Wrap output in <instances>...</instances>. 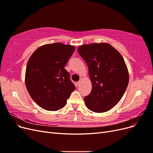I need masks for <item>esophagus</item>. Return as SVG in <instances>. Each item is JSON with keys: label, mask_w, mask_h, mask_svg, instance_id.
I'll use <instances>...</instances> for the list:
<instances>
[{"label": "esophagus", "mask_w": 153, "mask_h": 153, "mask_svg": "<svg viewBox=\"0 0 153 153\" xmlns=\"http://www.w3.org/2000/svg\"><path fill=\"white\" fill-rule=\"evenodd\" d=\"M80 84H81V81H80V80L77 82H76V85H77V87H79V86L80 85Z\"/></svg>", "instance_id": "34e87169"}]
</instances>
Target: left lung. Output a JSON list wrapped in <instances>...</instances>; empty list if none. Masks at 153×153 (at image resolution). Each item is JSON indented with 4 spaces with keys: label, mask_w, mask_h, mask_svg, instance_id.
I'll list each match as a JSON object with an SVG mask.
<instances>
[{
    "label": "left lung",
    "mask_w": 153,
    "mask_h": 153,
    "mask_svg": "<svg viewBox=\"0 0 153 153\" xmlns=\"http://www.w3.org/2000/svg\"><path fill=\"white\" fill-rule=\"evenodd\" d=\"M78 52L87 64L92 82L91 93L84 98L85 105L92 112H107L118 103L128 85L124 60L106 43L82 45Z\"/></svg>",
    "instance_id": "1"
}]
</instances>
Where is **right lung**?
Masks as SVG:
<instances>
[{
	"mask_svg": "<svg viewBox=\"0 0 153 153\" xmlns=\"http://www.w3.org/2000/svg\"><path fill=\"white\" fill-rule=\"evenodd\" d=\"M75 50L74 46L61 43L47 44L39 47L30 57L25 85L32 100L43 109H61L75 89L64 68Z\"/></svg>",
	"mask_w": 153,
	"mask_h": 153,
	"instance_id": "obj_1",
	"label": "right lung"
}]
</instances>
